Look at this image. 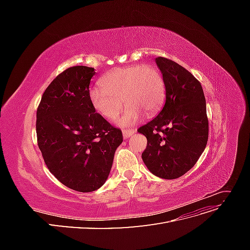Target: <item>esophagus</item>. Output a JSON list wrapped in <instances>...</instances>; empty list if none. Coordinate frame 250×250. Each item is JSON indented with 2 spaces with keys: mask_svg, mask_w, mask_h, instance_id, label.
<instances>
[{
  "mask_svg": "<svg viewBox=\"0 0 250 250\" xmlns=\"http://www.w3.org/2000/svg\"><path fill=\"white\" fill-rule=\"evenodd\" d=\"M134 132H135L134 129H124V130H123V138H124V139L130 138L131 135L134 134Z\"/></svg>",
  "mask_w": 250,
  "mask_h": 250,
  "instance_id": "1",
  "label": "esophagus"
}]
</instances>
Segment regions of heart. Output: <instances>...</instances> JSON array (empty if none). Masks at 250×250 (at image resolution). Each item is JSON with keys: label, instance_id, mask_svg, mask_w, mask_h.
<instances>
[{"label": "heart", "instance_id": "1", "mask_svg": "<svg viewBox=\"0 0 250 250\" xmlns=\"http://www.w3.org/2000/svg\"><path fill=\"white\" fill-rule=\"evenodd\" d=\"M101 87L89 93L94 109L107 120H115L122 108V99L127 104L119 123L131 125L143 112L152 116L161 108L166 95L165 80L161 71L153 65L132 64L116 67L100 80Z\"/></svg>", "mask_w": 250, "mask_h": 250}]
</instances>
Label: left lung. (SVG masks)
I'll return each mask as SVG.
<instances>
[{"label":"left lung","mask_w":250,"mask_h":250,"mask_svg":"<svg viewBox=\"0 0 250 250\" xmlns=\"http://www.w3.org/2000/svg\"><path fill=\"white\" fill-rule=\"evenodd\" d=\"M166 85L161 112L138 132L147 138L144 164L155 176L175 179L191 170L208 139L207 103L200 82L184 66L156 57Z\"/></svg>","instance_id":"8db88e82"}]
</instances>
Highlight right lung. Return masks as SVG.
<instances>
[{
    "mask_svg": "<svg viewBox=\"0 0 250 250\" xmlns=\"http://www.w3.org/2000/svg\"><path fill=\"white\" fill-rule=\"evenodd\" d=\"M94 67L72 66L44 90L36 111L39 148L48 169L77 192H93L106 181L122 131L96 112L89 100Z\"/></svg>",
    "mask_w": 250,
    "mask_h": 250,
    "instance_id": "add662e5",
    "label": "right lung"
}]
</instances>
